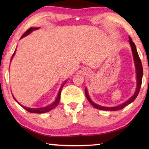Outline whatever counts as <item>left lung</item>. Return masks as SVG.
I'll list each match as a JSON object with an SVG mask.
<instances>
[{"instance_id": "8db88e82", "label": "left lung", "mask_w": 149, "mask_h": 149, "mask_svg": "<svg viewBox=\"0 0 149 149\" xmlns=\"http://www.w3.org/2000/svg\"><path fill=\"white\" fill-rule=\"evenodd\" d=\"M129 42H130V44L131 45V47H132V54L133 56V60H134L135 65V68H136V74H137V88H136V91L134 93V95H133L129 100H127V101H125V102L122 103V104H121L120 105H118V106H116V107H102V106L98 105L93 102L90 99L89 94H88L87 88H85V96H86V98L87 99V100H89V102L91 103V104L95 108H97V109H99V110H107V111H116V110H122L123 108L125 107L126 106H127L128 104H130V103H132V102L134 101L136 98H137L139 93L141 84H142V78H143V66H142V64H141V59H140L139 56V54L137 53V49H136L135 45L134 42L132 41V39L130 37H129Z\"/></svg>"}]
</instances>
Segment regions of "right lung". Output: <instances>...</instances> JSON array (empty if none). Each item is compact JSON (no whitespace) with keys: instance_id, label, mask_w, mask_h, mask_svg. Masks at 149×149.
<instances>
[{"instance_id":"add662e5","label":"right lung","mask_w":149,"mask_h":149,"mask_svg":"<svg viewBox=\"0 0 149 149\" xmlns=\"http://www.w3.org/2000/svg\"><path fill=\"white\" fill-rule=\"evenodd\" d=\"M38 29H39V27H31V28L28 29L26 32L24 33L23 34V35H22V36L21 37V38H20V39H22V38H23V37L27 36V35H29V34L30 33H31L33 31H34V30ZM14 54H15V52H14L13 55H12V58H13V56H14ZM12 58H11V59H12ZM65 82H66V81H65L64 82V84H63L62 85L61 87H60V90H59V92H58V96H57V97L56 98V100H55V101H54V102H52V104L48 105L47 107H45L38 108H27V107H24V106H22V105L20 104L19 102H17V100H16V99H15V98L14 97V96H13V95H12V96H13L14 100H16V101L17 103H18V104H19L20 106H21L22 107H23L25 110H26L27 111H28L29 112H31V113H36V114H41V113L47 112H49V111H50L51 110L53 109V108H54L55 107H57V105L58 104V103H59V102H60V94H61L62 89V87H64V85H65Z\"/></svg>"}]
</instances>
